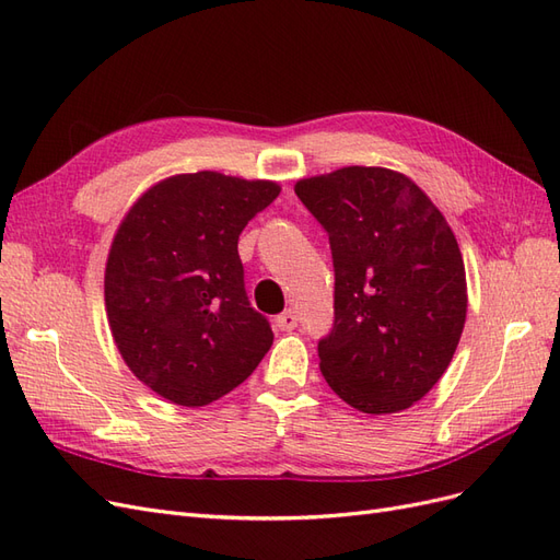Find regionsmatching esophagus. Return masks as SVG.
Wrapping results in <instances>:
<instances>
[{
  "label": "esophagus",
  "mask_w": 560,
  "mask_h": 560,
  "mask_svg": "<svg viewBox=\"0 0 560 560\" xmlns=\"http://www.w3.org/2000/svg\"><path fill=\"white\" fill-rule=\"evenodd\" d=\"M296 315L292 313V311H284V313H280L278 317H276V327L280 329V331H292L294 327H296Z\"/></svg>",
  "instance_id": "esophagus-1"
}]
</instances>
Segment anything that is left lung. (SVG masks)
<instances>
[{"label": "left lung", "mask_w": 560, "mask_h": 560, "mask_svg": "<svg viewBox=\"0 0 560 560\" xmlns=\"http://www.w3.org/2000/svg\"><path fill=\"white\" fill-rule=\"evenodd\" d=\"M294 191L329 233L334 259L322 376L362 413L409 409L444 376L467 317L448 222L413 179L387 167H341L299 179Z\"/></svg>", "instance_id": "left-lung-1"}]
</instances>
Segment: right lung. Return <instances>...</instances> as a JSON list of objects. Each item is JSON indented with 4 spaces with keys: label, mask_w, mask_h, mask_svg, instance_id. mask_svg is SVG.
I'll use <instances>...</instances> for the list:
<instances>
[{
    "label": "right lung",
    "mask_w": 560,
    "mask_h": 560,
    "mask_svg": "<svg viewBox=\"0 0 560 560\" xmlns=\"http://www.w3.org/2000/svg\"><path fill=\"white\" fill-rule=\"evenodd\" d=\"M280 186L200 171L147 189L118 226L105 308L128 369L163 399L206 406L259 366L273 331L247 301L238 238Z\"/></svg>",
    "instance_id": "right-lung-1"
}]
</instances>
